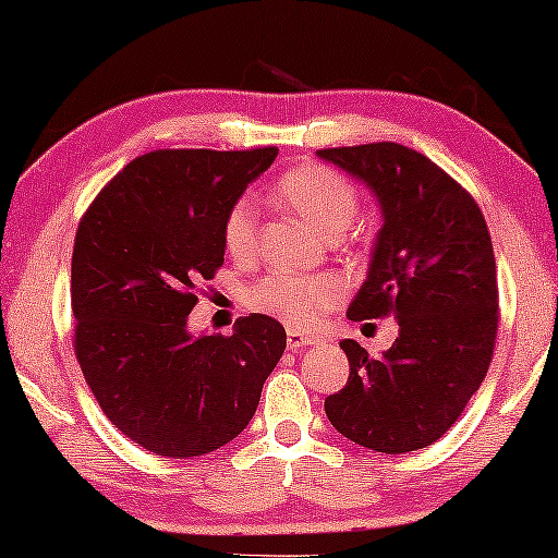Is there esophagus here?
Returning a JSON list of instances; mask_svg holds the SVG:
<instances>
[{
	"label": "esophagus",
	"mask_w": 558,
	"mask_h": 558,
	"mask_svg": "<svg viewBox=\"0 0 558 558\" xmlns=\"http://www.w3.org/2000/svg\"><path fill=\"white\" fill-rule=\"evenodd\" d=\"M287 345H289V350H302L307 345H315V338H310V335H304V332L289 330L287 332Z\"/></svg>",
	"instance_id": "34e87169"
}]
</instances>
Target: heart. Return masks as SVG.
Segmentation results:
<instances>
[{"mask_svg": "<svg viewBox=\"0 0 558 558\" xmlns=\"http://www.w3.org/2000/svg\"><path fill=\"white\" fill-rule=\"evenodd\" d=\"M271 195L323 235H338L353 223L361 197L353 182L323 165H300L274 182ZM258 213L254 201L241 197L223 218V248L233 262H248L256 254ZM342 300L338 279L327 274H266L248 289V304L296 330H310Z\"/></svg>", "mask_w": 558, "mask_h": 558, "instance_id": "1", "label": "heart"}]
</instances>
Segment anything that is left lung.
I'll use <instances>...</instances> for the list:
<instances>
[{"mask_svg":"<svg viewBox=\"0 0 558 558\" xmlns=\"http://www.w3.org/2000/svg\"><path fill=\"white\" fill-rule=\"evenodd\" d=\"M384 208L368 279L348 317L399 319L384 357L342 340L350 376L327 396L342 437L386 454L429 447L485 380L498 338V274L483 210L422 151L396 142L319 149Z\"/></svg>","mask_w":558,"mask_h":558,"instance_id":"obj_1","label":"left lung"}]
</instances>
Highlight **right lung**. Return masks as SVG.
<instances>
[{
  "mask_svg": "<svg viewBox=\"0 0 558 558\" xmlns=\"http://www.w3.org/2000/svg\"><path fill=\"white\" fill-rule=\"evenodd\" d=\"M277 147L157 149L106 182L71 264L73 350L98 407L159 457L208 454L246 429L287 348L274 317L190 335L203 281L223 266V218Z\"/></svg>",
  "mask_w": 558,
  "mask_h": 558,
  "instance_id": "add662e5",
  "label": "right lung"
}]
</instances>
